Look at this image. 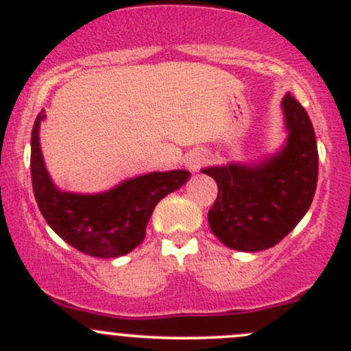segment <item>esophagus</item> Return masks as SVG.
I'll return each instance as SVG.
<instances>
[{
    "instance_id": "1",
    "label": "esophagus",
    "mask_w": 351,
    "mask_h": 351,
    "mask_svg": "<svg viewBox=\"0 0 351 351\" xmlns=\"http://www.w3.org/2000/svg\"><path fill=\"white\" fill-rule=\"evenodd\" d=\"M205 161V154L202 153H192L186 158V168L192 169V171H197L202 166V162Z\"/></svg>"
}]
</instances>
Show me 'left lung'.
I'll use <instances>...</instances> for the list:
<instances>
[{
	"label": "left lung",
	"mask_w": 351,
	"mask_h": 351,
	"mask_svg": "<svg viewBox=\"0 0 351 351\" xmlns=\"http://www.w3.org/2000/svg\"><path fill=\"white\" fill-rule=\"evenodd\" d=\"M287 143L258 165L210 166L202 173L217 183L208 226L226 246L263 251L275 246L309 210L317 185V144L313 123L290 93L282 100Z\"/></svg>",
	"instance_id": "1"
}]
</instances>
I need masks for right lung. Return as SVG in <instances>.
<instances>
[{"mask_svg": "<svg viewBox=\"0 0 351 351\" xmlns=\"http://www.w3.org/2000/svg\"><path fill=\"white\" fill-rule=\"evenodd\" d=\"M44 119L42 110L32 129L30 171L35 200L45 222L59 238L90 256L117 258L130 253L146 238L147 222L158 202L185 185L190 171L147 173L95 195L61 192L42 158L38 127Z\"/></svg>", "mask_w": 351, "mask_h": 351, "instance_id": "1", "label": "right lung"}]
</instances>
